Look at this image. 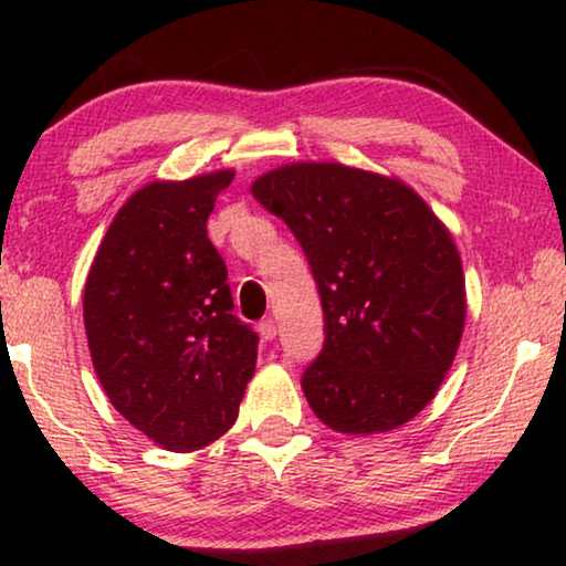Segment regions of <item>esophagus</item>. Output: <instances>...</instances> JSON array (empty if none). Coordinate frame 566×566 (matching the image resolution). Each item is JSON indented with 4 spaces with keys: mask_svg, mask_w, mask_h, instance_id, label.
<instances>
[{
    "mask_svg": "<svg viewBox=\"0 0 566 566\" xmlns=\"http://www.w3.org/2000/svg\"><path fill=\"white\" fill-rule=\"evenodd\" d=\"M258 332H260V337L265 339V343H268V339H275V335H277V329H275V322L270 319V316H268V319H262V322H260Z\"/></svg>",
    "mask_w": 566,
    "mask_h": 566,
    "instance_id": "esophagus-1",
    "label": "esophagus"
}]
</instances>
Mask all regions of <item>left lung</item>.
I'll return each instance as SVG.
<instances>
[{
  "mask_svg": "<svg viewBox=\"0 0 566 566\" xmlns=\"http://www.w3.org/2000/svg\"><path fill=\"white\" fill-rule=\"evenodd\" d=\"M252 196L285 221L319 291L324 345L301 389L337 432L399 428L430 405L459 350L467 293L451 234L405 182L291 165Z\"/></svg>",
  "mask_w": 566,
  "mask_h": 566,
  "instance_id": "1",
  "label": "left lung"
}]
</instances>
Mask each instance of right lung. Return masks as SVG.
<instances>
[{"label":"right lung","instance_id":"right-lung-1","mask_svg":"<svg viewBox=\"0 0 566 566\" xmlns=\"http://www.w3.org/2000/svg\"><path fill=\"white\" fill-rule=\"evenodd\" d=\"M234 172L151 182L115 216L84 285V329L113 407L167 451H196L239 415L258 332L231 314L206 221Z\"/></svg>","mask_w":566,"mask_h":566}]
</instances>
